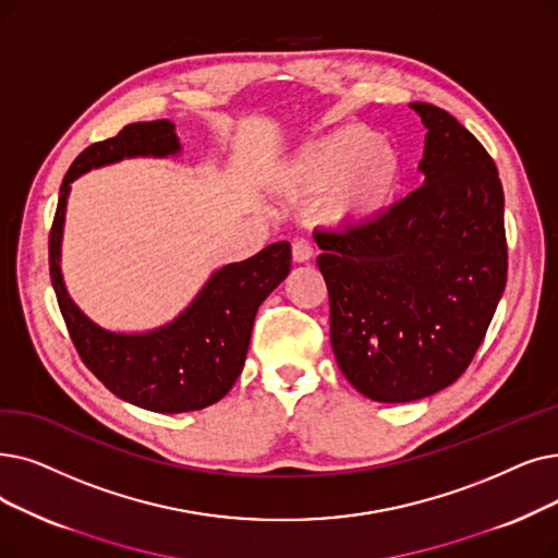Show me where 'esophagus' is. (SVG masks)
<instances>
[{"mask_svg": "<svg viewBox=\"0 0 558 558\" xmlns=\"http://www.w3.org/2000/svg\"><path fill=\"white\" fill-rule=\"evenodd\" d=\"M292 255H294V262H307V259H312V255H314V248H312V244L307 239H294V244H292Z\"/></svg>", "mask_w": 558, "mask_h": 558, "instance_id": "1", "label": "esophagus"}]
</instances>
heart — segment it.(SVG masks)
I'll return each mask as SVG.
<instances>
[{"mask_svg":"<svg viewBox=\"0 0 558 558\" xmlns=\"http://www.w3.org/2000/svg\"><path fill=\"white\" fill-rule=\"evenodd\" d=\"M399 178L397 155L365 128H342L307 148L289 166L287 182L301 193H328L330 221L351 223L374 216L390 198Z\"/></svg>","mask_w":558,"mask_h":558,"instance_id":"1","label":"heart"}]
</instances>
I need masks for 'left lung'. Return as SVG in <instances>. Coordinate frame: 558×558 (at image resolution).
I'll use <instances>...</instances> for the list:
<instances>
[{"instance_id":"8db88e82","label":"left lung","mask_w":558,"mask_h":558,"mask_svg":"<svg viewBox=\"0 0 558 558\" xmlns=\"http://www.w3.org/2000/svg\"><path fill=\"white\" fill-rule=\"evenodd\" d=\"M422 186L376 219L314 230L335 360L360 395L408 403L445 390L481 347L506 287L504 189L486 148L440 107Z\"/></svg>"}]
</instances>
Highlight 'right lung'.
<instances>
[{
  "label": "right lung",
  "instance_id": "obj_1",
  "mask_svg": "<svg viewBox=\"0 0 558 558\" xmlns=\"http://www.w3.org/2000/svg\"><path fill=\"white\" fill-rule=\"evenodd\" d=\"M171 120L132 123L113 138L93 143L72 161L59 191L50 232V278L84 365L109 392L153 413L203 410L223 399L244 369L257 307L292 269L287 241L214 271L198 296L171 324L148 332H113L93 324L68 296L61 274V239L70 184L90 168L130 157L178 155Z\"/></svg>",
  "mask_w": 558,
  "mask_h": 558
}]
</instances>
